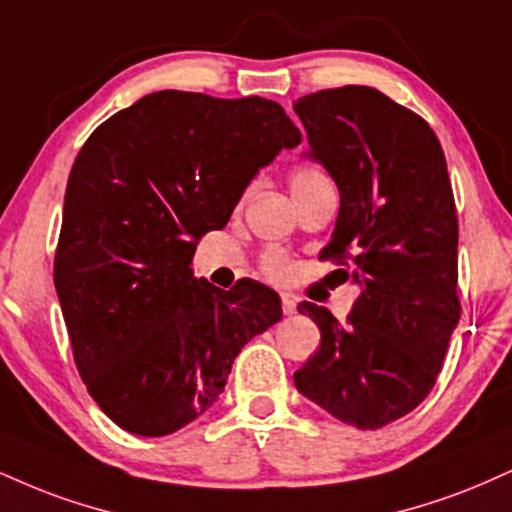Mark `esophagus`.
I'll use <instances>...</instances> for the list:
<instances>
[{"mask_svg": "<svg viewBox=\"0 0 512 512\" xmlns=\"http://www.w3.org/2000/svg\"><path fill=\"white\" fill-rule=\"evenodd\" d=\"M295 305H298V300H295L291 293H283V295H281V310H283V315H295Z\"/></svg>", "mask_w": 512, "mask_h": 512, "instance_id": "obj_1", "label": "esophagus"}]
</instances>
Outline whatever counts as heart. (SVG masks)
Here are the masks:
<instances>
[{
    "instance_id": "obj_1",
    "label": "heart",
    "mask_w": 512,
    "mask_h": 512,
    "mask_svg": "<svg viewBox=\"0 0 512 512\" xmlns=\"http://www.w3.org/2000/svg\"><path fill=\"white\" fill-rule=\"evenodd\" d=\"M322 181H329V176H326L319 166H310V164L298 166V169H293V174H291V190H293V195L303 193V190L317 186V183H322ZM260 267H262V274L269 276V279H274V281L288 279V274H291V260H288V257L279 250L267 252V255L262 257Z\"/></svg>"
}]
</instances>
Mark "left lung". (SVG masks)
Wrapping results in <instances>:
<instances>
[{
	"mask_svg": "<svg viewBox=\"0 0 512 512\" xmlns=\"http://www.w3.org/2000/svg\"><path fill=\"white\" fill-rule=\"evenodd\" d=\"M341 209L322 257L360 283L346 324L300 303L322 331L295 389L336 420L379 429L429 396L460 319L458 214L429 123L384 92L343 85L293 102Z\"/></svg>",
	"mask_w": 512,
	"mask_h": 512,
	"instance_id": "8db88e82",
	"label": "left lung"
}]
</instances>
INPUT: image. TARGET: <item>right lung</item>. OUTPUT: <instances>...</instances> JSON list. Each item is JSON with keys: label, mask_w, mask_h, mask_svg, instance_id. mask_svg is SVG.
I'll use <instances>...</instances> for the list:
<instances>
[{"label": "right lung", "mask_w": 512, "mask_h": 512, "mask_svg": "<svg viewBox=\"0 0 512 512\" xmlns=\"http://www.w3.org/2000/svg\"><path fill=\"white\" fill-rule=\"evenodd\" d=\"M303 140L281 104L162 90L92 131L73 162L54 286L73 360L104 415L174 434L217 403L236 355L281 319L272 288L193 276L250 178Z\"/></svg>", "instance_id": "right-lung-1"}]
</instances>
